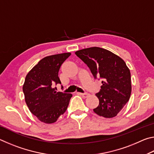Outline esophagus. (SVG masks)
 Returning <instances> with one entry per match:
<instances>
[{"label":"esophagus","mask_w":154,"mask_h":154,"mask_svg":"<svg viewBox=\"0 0 154 154\" xmlns=\"http://www.w3.org/2000/svg\"><path fill=\"white\" fill-rule=\"evenodd\" d=\"M77 94L78 95H80V96H83V98H86V97H88V96L90 95L88 93H80V92H77Z\"/></svg>","instance_id":"34e87169"}]
</instances>
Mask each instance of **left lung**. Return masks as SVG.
<instances>
[{
    "label": "left lung",
    "instance_id": "obj_1",
    "mask_svg": "<svg viewBox=\"0 0 154 154\" xmlns=\"http://www.w3.org/2000/svg\"><path fill=\"white\" fill-rule=\"evenodd\" d=\"M75 54L87 64L95 79H103L100 92L96 94L99 105L93 109L94 113L106 118L116 117L131 94L128 67L120 57L98 47L81 49Z\"/></svg>",
    "mask_w": 154,
    "mask_h": 154
}]
</instances>
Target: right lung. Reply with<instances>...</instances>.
<instances>
[{
	"mask_svg": "<svg viewBox=\"0 0 154 154\" xmlns=\"http://www.w3.org/2000/svg\"><path fill=\"white\" fill-rule=\"evenodd\" d=\"M63 53L41 59L25 78L23 85L26 103L30 111L45 124H52L64 114L71 94L57 92L54 85L61 83L58 72L62 63L71 56Z\"/></svg>",
	"mask_w": 154,
	"mask_h": 154,
	"instance_id": "obj_1",
	"label": "right lung"
}]
</instances>
